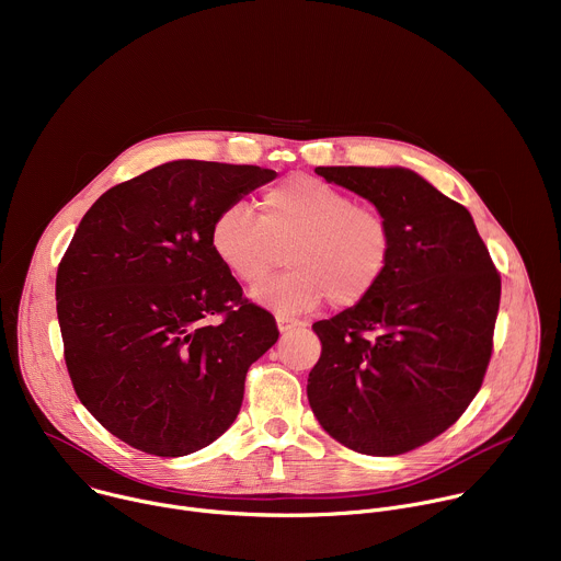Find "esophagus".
Here are the masks:
<instances>
[{"label":"esophagus","mask_w":561,"mask_h":561,"mask_svg":"<svg viewBox=\"0 0 561 561\" xmlns=\"http://www.w3.org/2000/svg\"><path fill=\"white\" fill-rule=\"evenodd\" d=\"M299 327H301L299 319H293L288 314H277V329H279L282 335H286V333H290V331H295Z\"/></svg>","instance_id":"esophagus-1"}]
</instances>
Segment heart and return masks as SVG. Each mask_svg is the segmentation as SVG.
Segmentation results:
<instances>
[{
	"label": "heart",
	"mask_w": 561,
	"mask_h": 561,
	"mask_svg": "<svg viewBox=\"0 0 561 561\" xmlns=\"http://www.w3.org/2000/svg\"><path fill=\"white\" fill-rule=\"evenodd\" d=\"M210 251L242 284H257L290 247L288 273L251 290L257 306L306 312L327 297L353 306L381 282L392 230L383 213L317 178L295 175L262 195L260 217L244 204L226 206L210 224Z\"/></svg>",
	"instance_id": "1"
}]
</instances>
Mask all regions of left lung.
Wrapping results in <instances>:
<instances>
[{
  "label": "left lung",
  "instance_id": "1",
  "mask_svg": "<svg viewBox=\"0 0 561 561\" xmlns=\"http://www.w3.org/2000/svg\"><path fill=\"white\" fill-rule=\"evenodd\" d=\"M390 224L392 255L375 290L314 322L322 355L308 402L351 450L409 453L453 426L482 386L502 279L470 213L402 167H317Z\"/></svg>",
  "mask_w": 561,
  "mask_h": 561
}]
</instances>
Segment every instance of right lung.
Masks as SVG:
<instances>
[{
  "label": "right lung",
  "instance_id": "obj_1",
  "mask_svg": "<svg viewBox=\"0 0 561 561\" xmlns=\"http://www.w3.org/2000/svg\"><path fill=\"white\" fill-rule=\"evenodd\" d=\"M275 178L178 159L113 186L79 221L55 284L64 357L79 402L128 446L182 457L242 409L247 373L279 331L208 234L226 206Z\"/></svg>",
  "mask_w": 561,
  "mask_h": 561
}]
</instances>
